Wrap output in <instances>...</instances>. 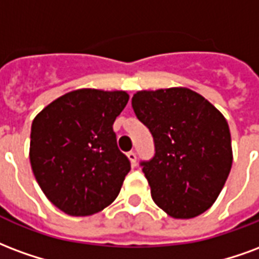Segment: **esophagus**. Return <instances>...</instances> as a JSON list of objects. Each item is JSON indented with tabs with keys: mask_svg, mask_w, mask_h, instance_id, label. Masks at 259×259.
<instances>
[{
	"mask_svg": "<svg viewBox=\"0 0 259 259\" xmlns=\"http://www.w3.org/2000/svg\"><path fill=\"white\" fill-rule=\"evenodd\" d=\"M127 156H128V158H130V161H131L132 165L137 163V153H135V152H130L127 154Z\"/></svg>",
	"mask_w": 259,
	"mask_h": 259,
	"instance_id": "obj_1",
	"label": "esophagus"
}]
</instances>
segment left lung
Wrapping results in <instances>:
<instances>
[{"instance_id":"obj_1","label":"left lung","mask_w":259,"mask_h":259,"mask_svg":"<svg viewBox=\"0 0 259 259\" xmlns=\"http://www.w3.org/2000/svg\"><path fill=\"white\" fill-rule=\"evenodd\" d=\"M132 109L154 139V157L141 165L152 199L175 220H190L214 204L232 168L225 117L184 87L138 91Z\"/></svg>"}]
</instances>
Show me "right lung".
Masks as SVG:
<instances>
[{"mask_svg": "<svg viewBox=\"0 0 259 259\" xmlns=\"http://www.w3.org/2000/svg\"><path fill=\"white\" fill-rule=\"evenodd\" d=\"M128 99L125 91L81 88L51 102L33 120L31 169L60 211L87 217L118 196L131 164L117 148L113 124Z\"/></svg>", "mask_w": 259, "mask_h": 259, "instance_id": "add662e5", "label": "right lung"}]
</instances>
